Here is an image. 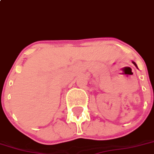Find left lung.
I'll return each mask as SVG.
<instances>
[{"mask_svg":"<svg viewBox=\"0 0 154 154\" xmlns=\"http://www.w3.org/2000/svg\"><path fill=\"white\" fill-rule=\"evenodd\" d=\"M132 63H133V64H134V65H135V67H137V65H136V64H135V62H132Z\"/></svg>","mask_w":154,"mask_h":154,"instance_id":"1","label":"left lung"}]
</instances>
